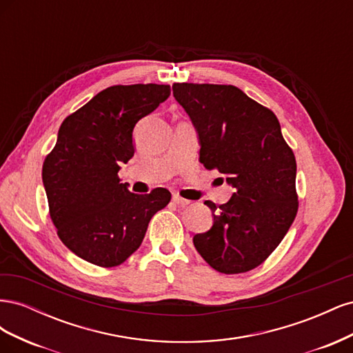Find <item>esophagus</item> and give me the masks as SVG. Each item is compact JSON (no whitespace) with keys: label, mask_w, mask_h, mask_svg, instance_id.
I'll return each instance as SVG.
<instances>
[{"label":"esophagus","mask_w":353,"mask_h":353,"mask_svg":"<svg viewBox=\"0 0 353 353\" xmlns=\"http://www.w3.org/2000/svg\"><path fill=\"white\" fill-rule=\"evenodd\" d=\"M172 201L175 203V205H178V206H181V208H184V206H187L188 205V200L187 199H183L181 196H178V194H174L172 196Z\"/></svg>","instance_id":"1"}]
</instances>
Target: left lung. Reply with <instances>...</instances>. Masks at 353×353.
I'll list each match as a JSON object with an SVG mask.
<instances>
[{"instance_id":"left-lung-1","label":"left lung","mask_w":353,"mask_h":353,"mask_svg":"<svg viewBox=\"0 0 353 353\" xmlns=\"http://www.w3.org/2000/svg\"><path fill=\"white\" fill-rule=\"evenodd\" d=\"M200 141V162L227 175L236 188L216 206L209 231L193 243L213 270L241 274L259 266L293 223L299 201L296 159L272 110L234 85L174 83Z\"/></svg>"}]
</instances>
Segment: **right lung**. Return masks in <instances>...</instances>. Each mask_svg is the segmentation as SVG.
Instances as JSON below:
<instances>
[{"label":"right lung","mask_w":353,"mask_h":353,"mask_svg":"<svg viewBox=\"0 0 353 353\" xmlns=\"http://www.w3.org/2000/svg\"><path fill=\"white\" fill-rule=\"evenodd\" d=\"M169 95V85H113L63 121L42 183L59 239L81 259L103 268L123 263L170 201L166 188L134 194L117 176L134 156L135 123Z\"/></svg>","instance_id":"add662e5"}]
</instances>
